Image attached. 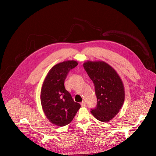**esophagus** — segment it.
I'll return each mask as SVG.
<instances>
[{"label": "esophagus", "mask_w": 156, "mask_h": 156, "mask_svg": "<svg viewBox=\"0 0 156 156\" xmlns=\"http://www.w3.org/2000/svg\"><path fill=\"white\" fill-rule=\"evenodd\" d=\"M81 107H85V106H86V103H85V102H84V101H82V102H81Z\"/></svg>", "instance_id": "esophagus-1"}]
</instances>
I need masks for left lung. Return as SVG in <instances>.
<instances>
[{
    "mask_svg": "<svg viewBox=\"0 0 156 156\" xmlns=\"http://www.w3.org/2000/svg\"><path fill=\"white\" fill-rule=\"evenodd\" d=\"M84 69L94 84L98 104L91 113L98 120L108 122L119 112L125 101L122 79L112 66L104 61H86Z\"/></svg>",
    "mask_w": 156,
    "mask_h": 156,
    "instance_id": "8db88e82",
    "label": "left lung"
}]
</instances>
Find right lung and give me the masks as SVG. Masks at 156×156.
<instances>
[{"instance_id":"add662e5","label":"right lung","mask_w":156,"mask_h":156,"mask_svg":"<svg viewBox=\"0 0 156 156\" xmlns=\"http://www.w3.org/2000/svg\"><path fill=\"white\" fill-rule=\"evenodd\" d=\"M78 64L75 60L58 63L52 66L43 81L40 96L43 112L50 122L57 126L69 124L81 107L64 86L68 73Z\"/></svg>"}]
</instances>
